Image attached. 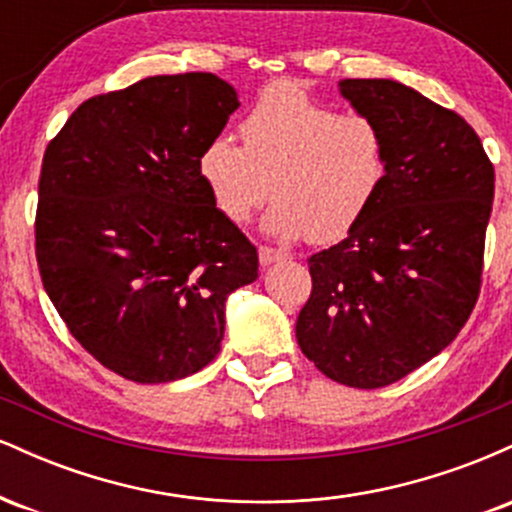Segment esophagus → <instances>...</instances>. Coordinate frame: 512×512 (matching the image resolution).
<instances>
[{"instance_id": "obj_1", "label": "esophagus", "mask_w": 512, "mask_h": 512, "mask_svg": "<svg viewBox=\"0 0 512 512\" xmlns=\"http://www.w3.org/2000/svg\"><path fill=\"white\" fill-rule=\"evenodd\" d=\"M284 260H289V252L267 248V245H262V248H260V264H262V267H269V264L284 262Z\"/></svg>"}]
</instances>
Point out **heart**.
<instances>
[{"mask_svg": "<svg viewBox=\"0 0 512 512\" xmlns=\"http://www.w3.org/2000/svg\"><path fill=\"white\" fill-rule=\"evenodd\" d=\"M240 137L243 146L211 139L199 175L233 223L250 221L272 195L262 221L272 238L334 243L354 231L385 185L383 129L366 115H337L296 86H269L240 122Z\"/></svg>", "mask_w": 512, "mask_h": 512, "instance_id": "1", "label": "heart"}]
</instances>
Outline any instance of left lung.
<instances>
[{
  "label": "left lung",
  "instance_id": "1",
  "mask_svg": "<svg viewBox=\"0 0 512 512\" xmlns=\"http://www.w3.org/2000/svg\"><path fill=\"white\" fill-rule=\"evenodd\" d=\"M339 93L385 134L378 199L342 243L308 260L296 322L317 370L375 390L424 366L479 298L493 166L472 127L392 79H342Z\"/></svg>",
  "mask_w": 512,
  "mask_h": 512
}]
</instances>
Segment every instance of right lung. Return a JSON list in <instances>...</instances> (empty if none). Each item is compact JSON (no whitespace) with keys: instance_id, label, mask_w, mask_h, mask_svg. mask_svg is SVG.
<instances>
[{"instance_id":"add662e5","label":"right lung","mask_w":512,"mask_h":512,"mask_svg":"<svg viewBox=\"0 0 512 512\" xmlns=\"http://www.w3.org/2000/svg\"><path fill=\"white\" fill-rule=\"evenodd\" d=\"M216 74L149 76L88 98L48 144L35 257L52 305L122 378L158 385L214 361L257 250L216 209L199 156L238 110Z\"/></svg>"}]
</instances>
